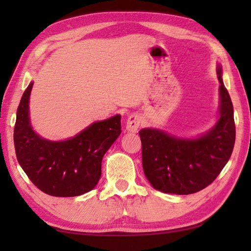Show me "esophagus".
<instances>
[{"mask_svg":"<svg viewBox=\"0 0 251 251\" xmlns=\"http://www.w3.org/2000/svg\"><path fill=\"white\" fill-rule=\"evenodd\" d=\"M140 125H142V116L137 113H133V114H130L126 120V130L129 132H137Z\"/></svg>","mask_w":251,"mask_h":251,"instance_id":"1","label":"esophagus"}]
</instances>
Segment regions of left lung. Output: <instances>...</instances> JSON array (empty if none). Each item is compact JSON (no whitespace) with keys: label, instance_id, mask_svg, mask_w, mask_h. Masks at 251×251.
Returning a JSON list of instances; mask_svg holds the SVG:
<instances>
[{"label":"left lung","instance_id":"obj_1","mask_svg":"<svg viewBox=\"0 0 251 251\" xmlns=\"http://www.w3.org/2000/svg\"><path fill=\"white\" fill-rule=\"evenodd\" d=\"M219 119L210 131L195 139H183L157 129H142L144 174L163 193L192 194L214 181L231 157L235 143L233 105L222 80Z\"/></svg>","mask_w":251,"mask_h":251}]
</instances>
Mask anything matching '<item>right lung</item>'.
Instances as JSON below:
<instances>
[{
	"label": "right lung",
	"mask_w": 251,
	"mask_h": 251,
	"mask_svg": "<svg viewBox=\"0 0 251 251\" xmlns=\"http://www.w3.org/2000/svg\"><path fill=\"white\" fill-rule=\"evenodd\" d=\"M33 82L17 109L13 142L17 160L32 183L52 197H77L94 190L101 176V160L121 133V115L92 123L73 138H41L29 123Z\"/></svg>",
	"instance_id": "1"
}]
</instances>
